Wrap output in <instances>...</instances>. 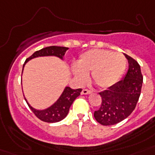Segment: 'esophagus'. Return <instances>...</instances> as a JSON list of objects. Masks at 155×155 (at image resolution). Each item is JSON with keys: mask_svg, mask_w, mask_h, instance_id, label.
I'll return each instance as SVG.
<instances>
[{"mask_svg": "<svg viewBox=\"0 0 155 155\" xmlns=\"http://www.w3.org/2000/svg\"><path fill=\"white\" fill-rule=\"evenodd\" d=\"M91 92H91L90 90L87 89V88H84V89L82 90V92H81V93H82V94H84V95H87V94H90Z\"/></svg>", "mask_w": 155, "mask_h": 155, "instance_id": "esophagus-1", "label": "esophagus"}]
</instances>
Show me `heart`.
I'll list each match as a JSON object with an SVG mask.
<instances>
[{"mask_svg": "<svg viewBox=\"0 0 155 155\" xmlns=\"http://www.w3.org/2000/svg\"><path fill=\"white\" fill-rule=\"evenodd\" d=\"M77 64L73 67L72 71L79 82H86L87 73L92 72V81L98 87L105 88L120 80L126 68V59L120 53L93 49L83 53Z\"/></svg>", "mask_w": 155, "mask_h": 155, "instance_id": "heart-1", "label": "heart"}]
</instances>
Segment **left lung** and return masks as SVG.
I'll return each instance as SVG.
<instances>
[{
  "label": "left lung",
  "mask_w": 155,
  "mask_h": 155,
  "mask_svg": "<svg viewBox=\"0 0 155 155\" xmlns=\"http://www.w3.org/2000/svg\"><path fill=\"white\" fill-rule=\"evenodd\" d=\"M124 54L129 62L125 78L99 92L101 105L95 111L94 117L102 125H116L125 120L134 110L141 95L143 76L140 65L130 56Z\"/></svg>",
  "instance_id": "8db88e82"
}]
</instances>
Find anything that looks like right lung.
<instances>
[{
    "instance_id": "1",
    "label": "right lung",
    "mask_w": 155,
    "mask_h": 155,
    "mask_svg": "<svg viewBox=\"0 0 155 155\" xmlns=\"http://www.w3.org/2000/svg\"><path fill=\"white\" fill-rule=\"evenodd\" d=\"M68 49V47H56V46L45 47L39 51H35L32 55L26 58L25 63L31 58L39 57V56L54 55L58 58H63V55L65 54L66 51ZM81 91H82V88L72 89L70 87H67L63 91V94L59 97V99L53 105L45 110H36L35 108H33L29 104H27L33 113H35V115L41 120L48 123L58 122L67 117L71 105L72 104L75 98L80 96Z\"/></svg>"
}]
</instances>
